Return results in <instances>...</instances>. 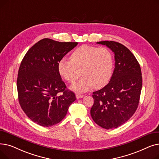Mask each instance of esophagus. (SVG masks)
I'll return each instance as SVG.
<instances>
[{
  "label": "esophagus",
  "instance_id": "1",
  "mask_svg": "<svg viewBox=\"0 0 159 159\" xmlns=\"http://www.w3.org/2000/svg\"><path fill=\"white\" fill-rule=\"evenodd\" d=\"M76 98H82L84 97V95H81V94H79V93H76Z\"/></svg>",
  "mask_w": 159,
  "mask_h": 159
}]
</instances>
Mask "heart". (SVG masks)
<instances>
[{"instance_id":"obj_1","label":"heart","mask_w":159,"mask_h":159,"mask_svg":"<svg viewBox=\"0 0 159 159\" xmlns=\"http://www.w3.org/2000/svg\"><path fill=\"white\" fill-rule=\"evenodd\" d=\"M58 71L66 80L73 82L82 75L79 82L71 88L84 92L93 85L102 88L111 79L113 68V57L109 49L83 45L71 53L70 59L63 58L58 62Z\"/></svg>"}]
</instances>
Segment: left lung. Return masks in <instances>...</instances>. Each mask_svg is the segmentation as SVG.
Returning a JSON list of instances; mask_svg holds the SVG:
<instances>
[{"label":"left lung","instance_id":"8db88e82","mask_svg":"<svg viewBox=\"0 0 159 159\" xmlns=\"http://www.w3.org/2000/svg\"><path fill=\"white\" fill-rule=\"evenodd\" d=\"M106 45L115 54V69L108 84L93 92L94 104L90 113L104 129H114L128 121L139 103L143 78L135 57L126 46L115 41L97 43Z\"/></svg>","mask_w":159,"mask_h":159}]
</instances>
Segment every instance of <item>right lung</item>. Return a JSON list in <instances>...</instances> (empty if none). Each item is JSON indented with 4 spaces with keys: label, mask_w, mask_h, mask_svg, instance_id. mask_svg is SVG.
Segmentation results:
<instances>
[{
    "label": "right lung",
    "mask_w": 159,
    "mask_h": 159,
    "mask_svg": "<svg viewBox=\"0 0 159 159\" xmlns=\"http://www.w3.org/2000/svg\"><path fill=\"white\" fill-rule=\"evenodd\" d=\"M77 44L43 39L28 50L21 62L16 81L19 102L28 117L41 126L60 122L76 99L73 92L66 89L58 64Z\"/></svg>",
    "instance_id": "add662e5"
}]
</instances>
